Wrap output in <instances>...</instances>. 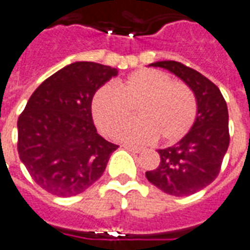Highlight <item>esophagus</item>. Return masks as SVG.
<instances>
[{
  "mask_svg": "<svg viewBox=\"0 0 250 250\" xmlns=\"http://www.w3.org/2000/svg\"><path fill=\"white\" fill-rule=\"evenodd\" d=\"M122 147L125 148V149H128V151L136 152V154H139V152H142L143 151L142 147H136V146H130V144H124Z\"/></svg>",
  "mask_w": 250,
  "mask_h": 250,
  "instance_id": "34e87169",
  "label": "esophagus"
}]
</instances>
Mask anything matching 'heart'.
Returning <instances> with one entry per match:
<instances>
[{
    "mask_svg": "<svg viewBox=\"0 0 250 250\" xmlns=\"http://www.w3.org/2000/svg\"><path fill=\"white\" fill-rule=\"evenodd\" d=\"M137 120L126 122L115 136L132 143L158 140L171 144L181 140L193 128L197 118V99L193 89L173 80L166 72L139 69L117 87L103 84L91 99V114L98 129L111 135L132 115Z\"/></svg>",
    "mask_w": 250,
    "mask_h": 250,
    "instance_id": "b5f03b06",
    "label": "heart"
}]
</instances>
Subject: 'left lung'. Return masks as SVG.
Segmentation results:
<instances>
[{"mask_svg":"<svg viewBox=\"0 0 250 250\" xmlns=\"http://www.w3.org/2000/svg\"><path fill=\"white\" fill-rule=\"evenodd\" d=\"M152 66L173 72L197 99V118L185 137L171 147L158 149L159 166L147 171V180L171 196H189L209 185L219 175L230 135L229 111L219 88L206 76L177 61H161Z\"/></svg>","mask_w":250,"mask_h":250,"instance_id":"8db88e82","label":"left lung"}]
</instances>
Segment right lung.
Masks as SVG:
<instances>
[{
    "mask_svg": "<svg viewBox=\"0 0 250 250\" xmlns=\"http://www.w3.org/2000/svg\"><path fill=\"white\" fill-rule=\"evenodd\" d=\"M117 73L96 62L70 63L28 99L17 120V151L31 178L46 192L76 196L103 174L118 146L98 135L91 99Z\"/></svg>",
    "mask_w": 250,
    "mask_h": 250,
    "instance_id": "add662e5",
    "label": "right lung"
}]
</instances>
